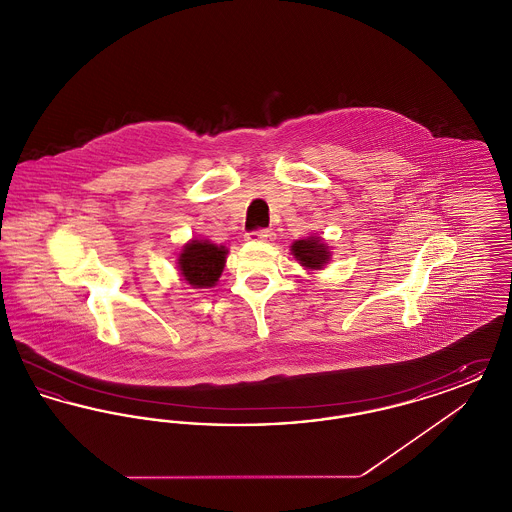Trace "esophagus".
<instances>
[{"mask_svg": "<svg viewBox=\"0 0 512 512\" xmlns=\"http://www.w3.org/2000/svg\"><path fill=\"white\" fill-rule=\"evenodd\" d=\"M245 238L251 240V242H272L274 240V232L268 230V228H259V230L247 232Z\"/></svg>", "mask_w": 512, "mask_h": 512, "instance_id": "34e87169", "label": "esophagus"}]
</instances>
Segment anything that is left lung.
<instances>
[{
    "label": "left lung",
    "instance_id": "obj_1",
    "mask_svg": "<svg viewBox=\"0 0 512 512\" xmlns=\"http://www.w3.org/2000/svg\"><path fill=\"white\" fill-rule=\"evenodd\" d=\"M293 255L295 259L303 265V267L318 268L324 267L326 261L330 259V253H328V247L322 244L318 238H307V240H297L292 245Z\"/></svg>",
    "mask_w": 512,
    "mask_h": 512
}]
</instances>
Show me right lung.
<instances>
[{
	"label": "right lung",
	"mask_w": 512,
	"mask_h": 512,
	"mask_svg": "<svg viewBox=\"0 0 512 512\" xmlns=\"http://www.w3.org/2000/svg\"><path fill=\"white\" fill-rule=\"evenodd\" d=\"M224 245H215L205 240H192L180 253L178 265L184 280L194 288H211L219 280L226 263Z\"/></svg>",
	"instance_id": "obj_1"
}]
</instances>
